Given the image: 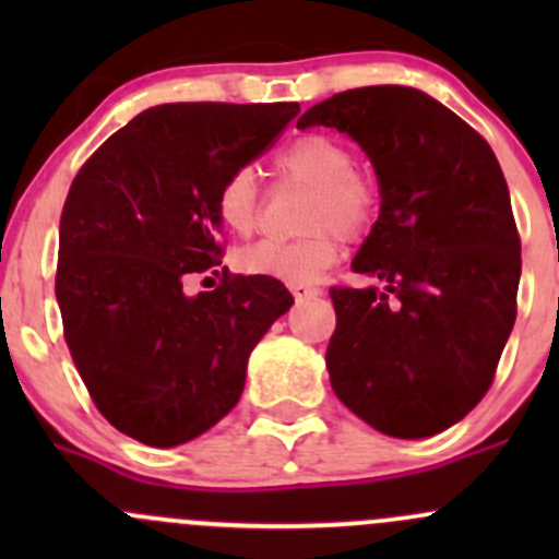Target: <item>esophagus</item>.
Masks as SVG:
<instances>
[{
  "label": "esophagus",
  "mask_w": 559,
  "mask_h": 559,
  "mask_svg": "<svg viewBox=\"0 0 559 559\" xmlns=\"http://www.w3.org/2000/svg\"><path fill=\"white\" fill-rule=\"evenodd\" d=\"M292 295H295V300H311V297H319L321 289L319 286H311V284H292Z\"/></svg>",
  "instance_id": "esophagus-1"
}]
</instances>
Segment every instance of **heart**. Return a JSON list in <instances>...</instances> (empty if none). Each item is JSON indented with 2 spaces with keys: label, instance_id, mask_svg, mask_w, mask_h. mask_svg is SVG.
I'll list each match as a JSON object with an SVG mask.
<instances>
[{
  "label": "heart",
  "instance_id": "1",
  "mask_svg": "<svg viewBox=\"0 0 559 559\" xmlns=\"http://www.w3.org/2000/svg\"><path fill=\"white\" fill-rule=\"evenodd\" d=\"M284 178L313 186L306 229L297 240H259L240 251V267L253 275H273L286 284L316 281L337 259V238L354 240L368 233L379 207V191L357 170L354 151L330 134H302L275 156ZM216 213L235 235H251L259 227L262 194L251 167H238L224 178L216 194Z\"/></svg>",
  "mask_w": 559,
  "mask_h": 559
}]
</instances>
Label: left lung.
Instances as JSON below:
<instances>
[{
	"instance_id": "8db88e82",
	"label": "left lung",
	"mask_w": 559,
	"mask_h": 559,
	"mask_svg": "<svg viewBox=\"0 0 559 559\" xmlns=\"http://www.w3.org/2000/svg\"><path fill=\"white\" fill-rule=\"evenodd\" d=\"M297 127H332L373 162L381 213L332 286L326 370L341 403L392 438H430L492 386L522 275L509 186L487 140L408 86L341 92Z\"/></svg>"
}]
</instances>
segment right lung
Segmentation results:
<instances>
[{
	"instance_id": "add662e5",
	"label": "right lung",
	"mask_w": 559,
	"mask_h": 559,
	"mask_svg": "<svg viewBox=\"0 0 559 559\" xmlns=\"http://www.w3.org/2000/svg\"><path fill=\"white\" fill-rule=\"evenodd\" d=\"M297 103H173L134 116L81 167L59 224L64 341L99 414L170 449L238 405L248 354L295 302L273 275L222 270L218 186L275 143Z\"/></svg>"
}]
</instances>
